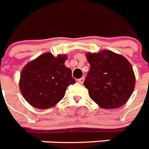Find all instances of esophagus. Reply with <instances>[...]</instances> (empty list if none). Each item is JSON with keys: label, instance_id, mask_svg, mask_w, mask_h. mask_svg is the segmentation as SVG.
Segmentation results:
<instances>
[{"label": "esophagus", "instance_id": "1", "mask_svg": "<svg viewBox=\"0 0 149 149\" xmlns=\"http://www.w3.org/2000/svg\"><path fill=\"white\" fill-rule=\"evenodd\" d=\"M84 77H81V78H80V79H77V82L78 83H80V84H82L83 83H84Z\"/></svg>", "mask_w": 149, "mask_h": 149}]
</instances>
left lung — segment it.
<instances>
[{
	"mask_svg": "<svg viewBox=\"0 0 149 149\" xmlns=\"http://www.w3.org/2000/svg\"><path fill=\"white\" fill-rule=\"evenodd\" d=\"M90 65L84 85L90 98L104 109L119 108L128 101L135 86L132 65L121 54L104 50L87 53Z\"/></svg>",
	"mask_w": 149,
	"mask_h": 149,
	"instance_id": "left-lung-1",
	"label": "left lung"
}]
</instances>
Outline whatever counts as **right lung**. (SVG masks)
I'll return each instance as SVG.
<instances>
[{
	"label": "right lung",
	"instance_id": "right-lung-1",
	"mask_svg": "<svg viewBox=\"0 0 149 149\" xmlns=\"http://www.w3.org/2000/svg\"><path fill=\"white\" fill-rule=\"evenodd\" d=\"M65 54L45 53L29 62L21 72L19 89L26 101L37 109L55 106L65 95L67 86L75 83L65 65Z\"/></svg>",
	"mask_w": 149,
	"mask_h": 149
}]
</instances>
